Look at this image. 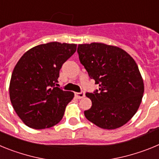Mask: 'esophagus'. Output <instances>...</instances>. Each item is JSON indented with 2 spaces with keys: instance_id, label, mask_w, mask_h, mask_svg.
I'll return each instance as SVG.
<instances>
[{
  "instance_id": "34e87169",
  "label": "esophagus",
  "mask_w": 159,
  "mask_h": 159,
  "mask_svg": "<svg viewBox=\"0 0 159 159\" xmlns=\"http://www.w3.org/2000/svg\"><path fill=\"white\" fill-rule=\"evenodd\" d=\"M75 96L76 97L77 99H82V98L85 96V94L84 92H75Z\"/></svg>"
}]
</instances>
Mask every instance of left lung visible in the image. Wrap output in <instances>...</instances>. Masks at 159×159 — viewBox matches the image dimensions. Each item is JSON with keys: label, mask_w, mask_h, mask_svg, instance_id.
Segmentation results:
<instances>
[{"label": "left lung", "mask_w": 159, "mask_h": 159, "mask_svg": "<svg viewBox=\"0 0 159 159\" xmlns=\"http://www.w3.org/2000/svg\"><path fill=\"white\" fill-rule=\"evenodd\" d=\"M80 63L99 90L86 96L92 107L85 117L97 127L119 128L137 112L144 92V84L137 64L123 49L102 43L79 44Z\"/></svg>", "instance_id": "8db88e82"}]
</instances>
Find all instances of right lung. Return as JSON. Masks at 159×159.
<instances>
[{
  "label": "right lung",
  "mask_w": 159,
  "mask_h": 159,
  "mask_svg": "<svg viewBox=\"0 0 159 159\" xmlns=\"http://www.w3.org/2000/svg\"><path fill=\"white\" fill-rule=\"evenodd\" d=\"M75 43L50 42L35 46L20 57L9 84L13 109L26 126L49 128L64 116L74 93L57 86L63 64L76 51Z\"/></svg>",
  "instance_id": "obj_1"
}]
</instances>
